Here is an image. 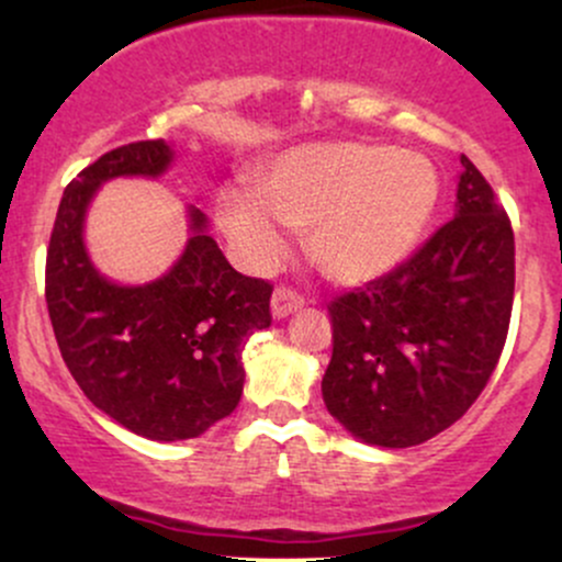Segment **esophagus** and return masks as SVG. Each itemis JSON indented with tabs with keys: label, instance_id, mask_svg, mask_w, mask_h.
<instances>
[{
	"label": "esophagus",
	"instance_id": "34e87169",
	"mask_svg": "<svg viewBox=\"0 0 562 562\" xmlns=\"http://www.w3.org/2000/svg\"><path fill=\"white\" fill-rule=\"evenodd\" d=\"M303 306V299L295 290L290 288H277L272 295V317L274 319H285L290 314H295Z\"/></svg>",
	"mask_w": 562,
	"mask_h": 562
}]
</instances>
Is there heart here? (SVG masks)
Returning a JSON list of instances; mask_svg holds the SVG:
<instances>
[{
    "mask_svg": "<svg viewBox=\"0 0 562 562\" xmlns=\"http://www.w3.org/2000/svg\"><path fill=\"white\" fill-rule=\"evenodd\" d=\"M441 203V177L423 153L378 142H308L256 173V195L229 187L216 218L237 256L274 267L303 229L306 256L335 285H367L417 250Z\"/></svg>",
    "mask_w": 562,
    "mask_h": 562,
    "instance_id": "heart-1",
    "label": "heart"
}]
</instances>
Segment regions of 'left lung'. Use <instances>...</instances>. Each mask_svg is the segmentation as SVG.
<instances>
[{"label": "left lung", "mask_w": 562, "mask_h": 562, "mask_svg": "<svg viewBox=\"0 0 562 562\" xmlns=\"http://www.w3.org/2000/svg\"><path fill=\"white\" fill-rule=\"evenodd\" d=\"M454 218L393 269L330 306L327 412L370 447L406 449L454 425L505 348L515 237L483 173L462 156Z\"/></svg>", "instance_id": "1"}]
</instances>
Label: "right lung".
<instances>
[{
    "label": "right lung",
    "instance_id": "obj_1",
    "mask_svg": "<svg viewBox=\"0 0 562 562\" xmlns=\"http://www.w3.org/2000/svg\"><path fill=\"white\" fill-rule=\"evenodd\" d=\"M166 139L115 147L66 187L47 250V308L83 396L150 441L198 438L243 396V346L272 325V285L229 267L209 218L187 205V245L145 285H121L89 259L83 227L97 190L169 171Z\"/></svg>",
    "mask_w": 562,
    "mask_h": 562
}]
</instances>
